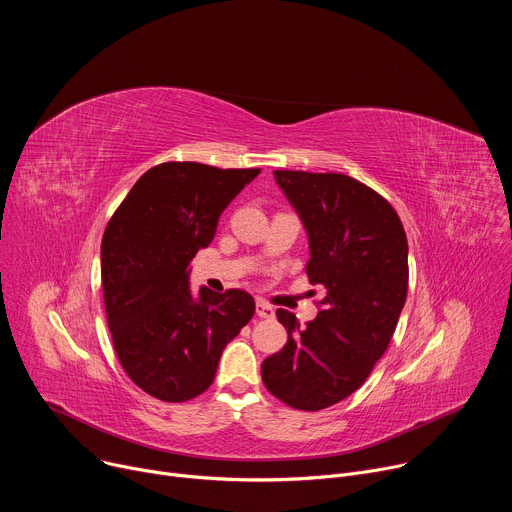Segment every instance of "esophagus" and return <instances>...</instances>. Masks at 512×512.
<instances>
[{"mask_svg":"<svg viewBox=\"0 0 512 512\" xmlns=\"http://www.w3.org/2000/svg\"><path fill=\"white\" fill-rule=\"evenodd\" d=\"M255 310H257V316H259V318H273V316H275V310H273L265 300H257Z\"/></svg>","mask_w":512,"mask_h":512,"instance_id":"obj_1","label":"esophagus"}]
</instances>
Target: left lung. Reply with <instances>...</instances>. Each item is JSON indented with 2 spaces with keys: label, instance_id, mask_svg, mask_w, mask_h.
Returning a JSON list of instances; mask_svg holds the SVG:
<instances>
[{
  "label": "left lung",
  "instance_id": "1",
  "mask_svg": "<svg viewBox=\"0 0 512 512\" xmlns=\"http://www.w3.org/2000/svg\"><path fill=\"white\" fill-rule=\"evenodd\" d=\"M308 235L312 285L326 296L314 322L277 310L287 344L261 379L285 405L318 411L352 395L387 350L407 298V237L393 206L344 174L273 172Z\"/></svg>",
  "mask_w": 512,
  "mask_h": 512
}]
</instances>
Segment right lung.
<instances>
[{
    "instance_id": "right-lung-1",
    "label": "right lung",
    "mask_w": 512,
    "mask_h": 512,
    "mask_svg": "<svg viewBox=\"0 0 512 512\" xmlns=\"http://www.w3.org/2000/svg\"><path fill=\"white\" fill-rule=\"evenodd\" d=\"M259 172L160 164L133 184L105 229L101 279L113 346L129 379L160 401L204 393L225 346L255 314L243 289L194 294L190 261Z\"/></svg>"
}]
</instances>
